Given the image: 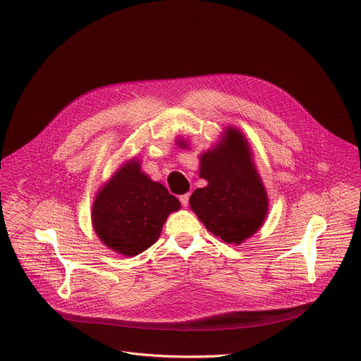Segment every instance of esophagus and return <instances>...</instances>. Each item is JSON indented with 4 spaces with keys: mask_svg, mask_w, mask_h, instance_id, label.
<instances>
[{
    "mask_svg": "<svg viewBox=\"0 0 361 361\" xmlns=\"http://www.w3.org/2000/svg\"><path fill=\"white\" fill-rule=\"evenodd\" d=\"M188 199H190V195H188V193H185V195H181V196H180V202H181V204H183L184 207H187V204H188Z\"/></svg>",
    "mask_w": 361,
    "mask_h": 361,
    "instance_id": "esophagus-1",
    "label": "esophagus"
}]
</instances>
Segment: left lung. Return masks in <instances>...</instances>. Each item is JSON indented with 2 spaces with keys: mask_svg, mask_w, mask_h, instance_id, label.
I'll return each instance as SVG.
<instances>
[{
  "mask_svg": "<svg viewBox=\"0 0 361 361\" xmlns=\"http://www.w3.org/2000/svg\"><path fill=\"white\" fill-rule=\"evenodd\" d=\"M200 177L207 185L196 188L188 202L206 228L228 244L252 237L267 218L268 196L237 128H226L225 139L202 155Z\"/></svg>",
  "mask_w": 361,
  "mask_h": 361,
  "instance_id": "8db88e82",
  "label": "left lung"
}]
</instances>
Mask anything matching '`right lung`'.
<instances>
[{"label":"right lung","instance_id":"1","mask_svg":"<svg viewBox=\"0 0 361 361\" xmlns=\"http://www.w3.org/2000/svg\"><path fill=\"white\" fill-rule=\"evenodd\" d=\"M180 207L176 196L142 173L139 161L131 159L98 192L92 224L106 247L136 256L157 243L168 215Z\"/></svg>","mask_w":361,"mask_h":361}]
</instances>
